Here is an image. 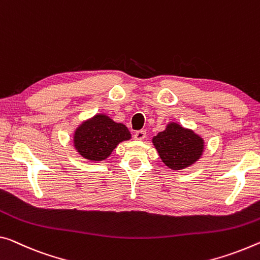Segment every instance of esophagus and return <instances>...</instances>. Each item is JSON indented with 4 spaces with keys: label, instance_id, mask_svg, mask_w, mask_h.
<instances>
[{
    "label": "esophagus",
    "instance_id": "34e87169",
    "mask_svg": "<svg viewBox=\"0 0 260 260\" xmlns=\"http://www.w3.org/2000/svg\"><path fill=\"white\" fill-rule=\"evenodd\" d=\"M145 137H146V131L145 130L136 131L135 135H134V138L137 139V141H143V139Z\"/></svg>",
    "mask_w": 260,
    "mask_h": 260
}]
</instances>
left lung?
<instances>
[{
	"mask_svg": "<svg viewBox=\"0 0 260 260\" xmlns=\"http://www.w3.org/2000/svg\"><path fill=\"white\" fill-rule=\"evenodd\" d=\"M152 142L162 162L175 171L194 164L201 157L205 147L200 136L178 123L167 124L165 130L154 136Z\"/></svg>",
	"mask_w": 260,
	"mask_h": 260,
	"instance_id": "1",
	"label": "left lung"
}]
</instances>
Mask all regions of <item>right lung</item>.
<instances>
[{
    "label": "right lung",
    "instance_id": "obj_1",
    "mask_svg": "<svg viewBox=\"0 0 260 260\" xmlns=\"http://www.w3.org/2000/svg\"><path fill=\"white\" fill-rule=\"evenodd\" d=\"M131 138L127 127L99 114L83 122L74 134V146L83 158L101 161L109 157L119 143Z\"/></svg>",
    "mask_w": 260,
    "mask_h": 260
}]
</instances>
